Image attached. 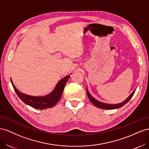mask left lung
<instances>
[{"label":"left lung","instance_id":"obj_1","mask_svg":"<svg viewBox=\"0 0 149 149\" xmlns=\"http://www.w3.org/2000/svg\"><path fill=\"white\" fill-rule=\"evenodd\" d=\"M86 91H87V96L88 97L89 100H90L91 102L95 106H96L97 107H99L100 109H118V108L122 107V106H124L125 104H126L127 102H128L132 97V96L134 95L135 90L131 93V94L128 97V98H127L126 100H125L124 102H121L120 104H109L101 102L93 98V97L90 94V93H89L87 89H86Z\"/></svg>","mask_w":149,"mask_h":149}]
</instances>
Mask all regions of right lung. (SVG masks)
Wrapping results in <instances>:
<instances>
[{"label":"right lung","instance_id":"right-lung-1","mask_svg":"<svg viewBox=\"0 0 149 149\" xmlns=\"http://www.w3.org/2000/svg\"><path fill=\"white\" fill-rule=\"evenodd\" d=\"M70 77V75L62 79L56 85L54 91L49 94L43 97H35L31 96L21 93L16 88L14 85L12 80L11 83L14 87L15 92L19 98L22 100L25 104L29 105L31 107L37 109H46L51 108L56 105L58 100H60L62 95L63 88L67 82Z\"/></svg>","mask_w":149,"mask_h":149}]
</instances>
